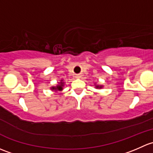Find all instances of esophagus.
<instances>
[{
    "label": "esophagus",
    "mask_w": 153,
    "mask_h": 153,
    "mask_svg": "<svg viewBox=\"0 0 153 153\" xmlns=\"http://www.w3.org/2000/svg\"><path fill=\"white\" fill-rule=\"evenodd\" d=\"M76 78H80V77H81V76H80V75H76Z\"/></svg>",
    "instance_id": "esophagus-1"
}]
</instances>
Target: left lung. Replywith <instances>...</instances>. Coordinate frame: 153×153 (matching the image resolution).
Wrapping results in <instances>:
<instances>
[{
    "instance_id": "obj_1",
    "label": "left lung",
    "mask_w": 153,
    "mask_h": 153,
    "mask_svg": "<svg viewBox=\"0 0 153 153\" xmlns=\"http://www.w3.org/2000/svg\"><path fill=\"white\" fill-rule=\"evenodd\" d=\"M96 88H102V85H96Z\"/></svg>"
}]
</instances>
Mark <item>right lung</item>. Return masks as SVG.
<instances>
[{"instance_id": "right-lung-1", "label": "right lung", "mask_w": 153, "mask_h": 153, "mask_svg": "<svg viewBox=\"0 0 153 153\" xmlns=\"http://www.w3.org/2000/svg\"><path fill=\"white\" fill-rule=\"evenodd\" d=\"M63 86H64V82H63V80L62 79L58 85H56V87H51V90H52V91H61L62 90Z\"/></svg>"}]
</instances>
